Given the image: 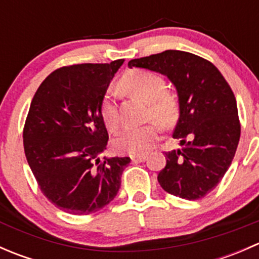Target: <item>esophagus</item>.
Segmentation results:
<instances>
[{
	"mask_svg": "<svg viewBox=\"0 0 259 259\" xmlns=\"http://www.w3.org/2000/svg\"><path fill=\"white\" fill-rule=\"evenodd\" d=\"M146 158L145 154H133V155H130V159H132L134 163H140V161H144Z\"/></svg>",
	"mask_w": 259,
	"mask_h": 259,
	"instance_id": "34e87169",
	"label": "esophagus"
}]
</instances>
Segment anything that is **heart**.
<instances>
[{
	"mask_svg": "<svg viewBox=\"0 0 259 259\" xmlns=\"http://www.w3.org/2000/svg\"><path fill=\"white\" fill-rule=\"evenodd\" d=\"M120 86L149 104L148 119L156 120L165 127L176 122L179 113L178 101L171 94L166 93V82L160 75L146 70H132L121 77ZM101 116L110 132L119 129V109L111 95H106L101 103ZM158 122L151 121L142 126L124 129L114 140L115 149L126 154L148 151L160 137L161 127Z\"/></svg>",
	"mask_w": 259,
	"mask_h": 259,
	"instance_id": "heart-1",
	"label": "heart"
}]
</instances>
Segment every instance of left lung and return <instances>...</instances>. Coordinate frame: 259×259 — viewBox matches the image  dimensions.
Listing matches in <instances>:
<instances>
[{"mask_svg": "<svg viewBox=\"0 0 259 259\" xmlns=\"http://www.w3.org/2000/svg\"><path fill=\"white\" fill-rule=\"evenodd\" d=\"M127 66L165 75L178 93L179 119L173 138L182 148L165 153L159 184L183 199L205 197L231 166L241 137L231 86L208 60L178 50L130 60Z\"/></svg>", "mask_w": 259, "mask_h": 259, "instance_id": "1", "label": "left lung"}]
</instances>
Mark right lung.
Returning a JSON list of instances; mask_svg holds the SVG:
<instances>
[{
    "instance_id": "obj_1",
    "label": "right lung",
    "mask_w": 259,
    "mask_h": 259,
    "mask_svg": "<svg viewBox=\"0 0 259 259\" xmlns=\"http://www.w3.org/2000/svg\"><path fill=\"white\" fill-rule=\"evenodd\" d=\"M124 60L55 70L36 91L23 127L27 163L46 198L66 213L98 211L116 197L130 158L100 155L109 135L101 103Z\"/></svg>"
}]
</instances>
